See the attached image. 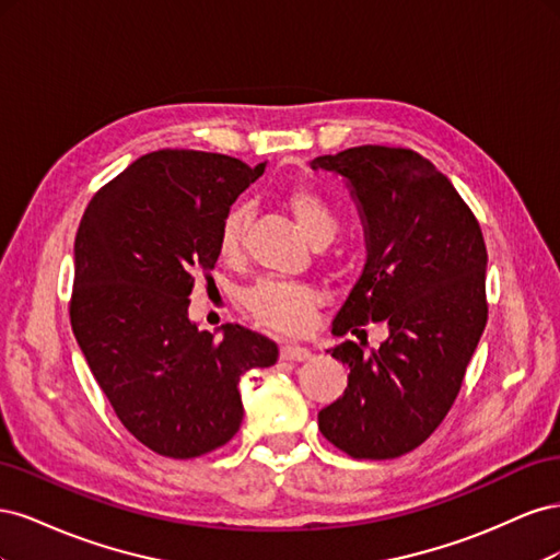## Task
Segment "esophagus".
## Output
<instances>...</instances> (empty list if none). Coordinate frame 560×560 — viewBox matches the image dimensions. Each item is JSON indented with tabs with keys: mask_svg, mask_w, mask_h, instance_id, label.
Segmentation results:
<instances>
[{
	"mask_svg": "<svg viewBox=\"0 0 560 560\" xmlns=\"http://www.w3.org/2000/svg\"><path fill=\"white\" fill-rule=\"evenodd\" d=\"M280 358L287 362H303V360H311V350L303 346H282Z\"/></svg>",
	"mask_w": 560,
	"mask_h": 560,
	"instance_id": "obj_1",
	"label": "esophagus"
}]
</instances>
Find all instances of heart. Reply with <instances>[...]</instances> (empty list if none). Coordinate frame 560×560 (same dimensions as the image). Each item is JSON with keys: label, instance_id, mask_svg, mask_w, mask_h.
I'll list each match as a JSON object with an SVG mask.
<instances>
[{"label": "heart", "instance_id": "obj_1", "mask_svg": "<svg viewBox=\"0 0 560 560\" xmlns=\"http://www.w3.org/2000/svg\"><path fill=\"white\" fill-rule=\"evenodd\" d=\"M287 208L311 243L327 245L338 231V217L329 200L313 189H294L287 194ZM247 226V208L233 206L222 219L217 235V249L224 259H238ZM245 308L264 327L280 334H303L311 327L313 311L319 303V292L306 282L259 280L243 296Z\"/></svg>", "mask_w": 560, "mask_h": 560}]
</instances>
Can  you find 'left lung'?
<instances>
[{"label":"left lung","mask_w":560,"mask_h":560,"mask_svg":"<svg viewBox=\"0 0 560 560\" xmlns=\"http://www.w3.org/2000/svg\"><path fill=\"white\" fill-rule=\"evenodd\" d=\"M311 167L346 177L366 235L362 276L331 322V334L360 343L329 350L350 374L317 425L350 457L389 460L425 442L460 393L488 319L483 233L451 179L413 149L362 144ZM371 320L390 336L364 353Z\"/></svg>","instance_id":"left-lung-1"}]
</instances>
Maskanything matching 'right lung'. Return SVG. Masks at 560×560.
<instances>
[{
  "label": "right lung",
  "mask_w": 560,
  "mask_h": 560,
  "mask_svg": "<svg viewBox=\"0 0 560 560\" xmlns=\"http://www.w3.org/2000/svg\"><path fill=\"white\" fill-rule=\"evenodd\" d=\"M266 163L161 149L89 202L74 241L70 319L116 418L159 455L189 460L241 430V376L278 346L241 325L222 336L189 319L196 276L210 280L222 219Z\"/></svg>",
  "instance_id": "right-lung-1"
}]
</instances>
